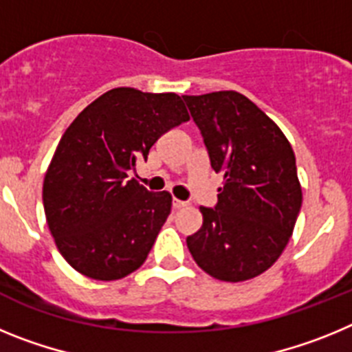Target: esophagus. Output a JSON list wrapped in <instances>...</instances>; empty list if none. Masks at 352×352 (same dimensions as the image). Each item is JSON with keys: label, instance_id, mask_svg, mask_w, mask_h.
Segmentation results:
<instances>
[{"label": "esophagus", "instance_id": "1", "mask_svg": "<svg viewBox=\"0 0 352 352\" xmlns=\"http://www.w3.org/2000/svg\"><path fill=\"white\" fill-rule=\"evenodd\" d=\"M186 201H179V199H173V208L174 210H182V208L186 206Z\"/></svg>", "mask_w": 352, "mask_h": 352}]
</instances>
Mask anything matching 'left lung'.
Masks as SVG:
<instances>
[{"label": "left lung", "instance_id": "left-lung-1", "mask_svg": "<svg viewBox=\"0 0 352 352\" xmlns=\"http://www.w3.org/2000/svg\"><path fill=\"white\" fill-rule=\"evenodd\" d=\"M214 173L223 174L214 208L201 206L203 227L186 238L208 275L243 282L272 266L301 208L296 158L282 130L238 91L183 95Z\"/></svg>", "mask_w": 352, "mask_h": 352}]
</instances>
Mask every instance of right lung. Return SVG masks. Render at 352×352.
I'll list each match as a JSON object with an SVG mask.
<instances>
[{"label":"right lung","mask_w":352,"mask_h":352,"mask_svg":"<svg viewBox=\"0 0 352 352\" xmlns=\"http://www.w3.org/2000/svg\"><path fill=\"white\" fill-rule=\"evenodd\" d=\"M188 120L176 93L114 88L72 121L43 179L47 226L72 268L95 280L141 268L173 197L146 190L129 173L164 133Z\"/></svg>","instance_id":"right-lung-1"}]
</instances>
